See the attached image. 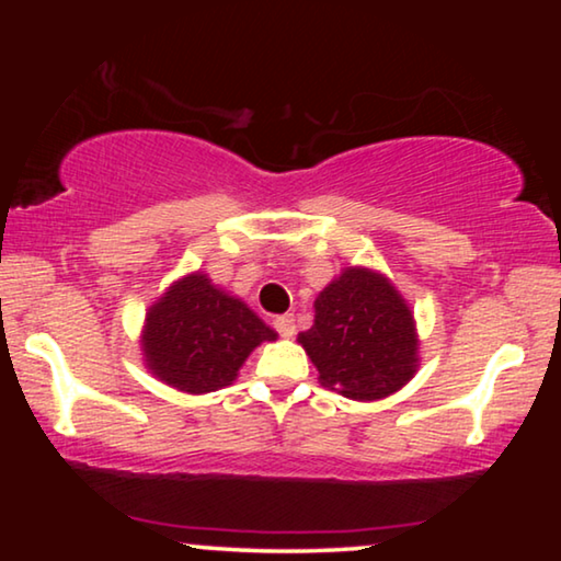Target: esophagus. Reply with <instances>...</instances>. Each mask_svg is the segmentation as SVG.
Instances as JSON below:
<instances>
[{"label":"esophagus","instance_id":"34e87169","mask_svg":"<svg viewBox=\"0 0 561 561\" xmlns=\"http://www.w3.org/2000/svg\"><path fill=\"white\" fill-rule=\"evenodd\" d=\"M273 327L278 329L280 336H294V334H296V321H294V317H290V313H283V317H275Z\"/></svg>","mask_w":561,"mask_h":561}]
</instances>
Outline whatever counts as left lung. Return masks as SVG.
Listing matches in <instances>:
<instances>
[{"mask_svg": "<svg viewBox=\"0 0 561 561\" xmlns=\"http://www.w3.org/2000/svg\"><path fill=\"white\" fill-rule=\"evenodd\" d=\"M313 311V327L298 334V342L324 388L355 401H378L416 375V321L382 273L347 267L317 296Z\"/></svg>", "mask_w": 561, "mask_h": 561, "instance_id": "1", "label": "left lung"}]
</instances>
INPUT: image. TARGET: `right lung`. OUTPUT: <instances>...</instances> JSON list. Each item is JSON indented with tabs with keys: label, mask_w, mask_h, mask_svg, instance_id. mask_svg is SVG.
<instances>
[{
	"label": "right lung",
	"mask_w": 561,
	"mask_h": 561,
	"mask_svg": "<svg viewBox=\"0 0 561 561\" xmlns=\"http://www.w3.org/2000/svg\"><path fill=\"white\" fill-rule=\"evenodd\" d=\"M275 336L248 304L191 273L148 309L142 355L158 380L198 396L232 386L250 352Z\"/></svg>",
	"instance_id": "add662e5"
}]
</instances>
